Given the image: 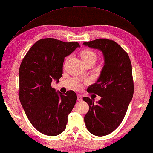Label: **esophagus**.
Segmentation results:
<instances>
[{
  "label": "esophagus",
  "instance_id": "1",
  "mask_svg": "<svg viewBox=\"0 0 153 153\" xmlns=\"http://www.w3.org/2000/svg\"><path fill=\"white\" fill-rule=\"evenodd\" d=\"M77 100L78 101H82V97L80 95H77Z\"/></svg>",
  "mask_w": 153,
  "mask_h": 153
}]
</instances>
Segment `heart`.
I'll return each instance as SVG.
<instances>
[{
    "label": "heart",
    "mask_w": 153,
    "mask_h": 153,
    "mask_svg": "<svg viewBox=\"0 0 153 153\" xmlns=\"http://www.w3.org/2000/svg\"><path fill=\"white\" fill-rule=\"evenodd\" d=\"M81 56H82L83 62H86L89 60L95 61L97 59V54L93 51L90 49H85L82 51Z\"/></svg>",
    "instance_id": "1"
}]
</instances>
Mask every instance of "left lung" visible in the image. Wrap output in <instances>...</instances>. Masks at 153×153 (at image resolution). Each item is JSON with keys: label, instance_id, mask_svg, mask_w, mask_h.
I'll return each mask as SVG.
<instances>
[{"label": "left lung", "instance_id": "1", "mask_svg": "<svg viewBox=\"0 0 153 153\" xmlns=\"http://www.w3.org/2000/svg\"><path fill=\"white\" fill-rule=\"evenodd\" d=\"M83 44L101 51L105 58L99 79L87 90L101 99L94 104L89 97L83 98L89 107L84 117L86 128L91 134L101 137L120 126L132 99L134 84L131 63L128 53L113 40L97 39Z\"/></svg>", "mask_w": 153, "mask_h": 153}]
</instances>
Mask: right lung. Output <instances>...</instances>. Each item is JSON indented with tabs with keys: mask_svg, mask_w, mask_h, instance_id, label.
Instances as JSON below:
<instances>
[{
	"mask_svg": "<svg viewBox=\"0 0 153 153\" xmlns=\"http://www.w3.org/2000/svg\"><path fill=\"white\" fill-rule=\"evenodd\" d=\"M78 47L77 42L41 39L23 58L19 69V99L30 122L41 134L56 136L66 129L77 95L71 90L64 95L56 93L51 82L59 81L65 57Z\"/></svg>",
	"mask_w": 153,
	"mask_h": 153,
	"instance_id": "right-lung-1",
	"label": "right lung"
}]
</instances>
